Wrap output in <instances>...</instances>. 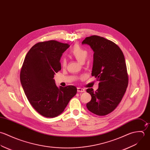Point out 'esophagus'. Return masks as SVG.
Here are the masks:
<instances>
[{"label": "esophagus", "mask_w": 150, "mask_h": 150, "mask_svg": "<svg viewBox=\"0 0 150 150\" xmlns=\"http://www.w3.org/2000/svg\"><path fill=\"white\" fill-rule=\"evenodd\" d=\"M77 91L79 92V93H84V92H85V90L84 88L78 87L77 88Z\"/></svg>", "instance_id": "esophagus-1"}]
</instances>
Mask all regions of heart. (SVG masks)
I'll return each mask as SVG.
<instances>
[{
  "mask_svg": "<svg viewBox=\"0 0 150 150\" xmlns=\"http://www.w3.org/2000/svg\"><path fill=\"white\" fill-rule=\"evenodd\" d=\"M70 55L75 58L80 63H84L87 59L89 55L88 51L80 47L78 44L74 45L70 51ZM61 65L63 67H66L67 61L65 59H62L61 60Z\"/></svg>",
  "mask_w": 150,
  "mask_h": 150,
  "instance_id": "1",
  "label": "heart"
}]
</instances>
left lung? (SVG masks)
<instances>
[{
  "instance_id": "obj_1",
  "label": "left lung",
  "mask_w": 150,
  "mask_h": 150,
  "mask_svg": "<svg viewBox=\"0 0 150 150\" xmlns=\"http://www.w3.org/2000/svg\"><path fill=\"white\" fill-rule=\"evenodd\" d=\"M82 44L94 52L92 76L99 81L98 89L88 88L91 100L87 103L92 113L106 115L117 106L126 91L129 77L124 54L113 42L97 35L86 37Z\"/></svg>"
}]
</instances>
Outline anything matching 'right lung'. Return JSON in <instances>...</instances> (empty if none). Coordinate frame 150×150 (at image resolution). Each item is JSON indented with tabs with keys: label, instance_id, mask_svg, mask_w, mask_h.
Masks as SVG:
<instances>
[{
	"label": "right lung",
	"instance_id": "obj_1",
	"mask_svg": "<svg viewBox=\"0 0 150 150\" xmlns=\"http://www.w3.org/2000/svg\"><path fill=\"white\" fill-rule=\"evenodd\" d=\"M69 47L54 40L38 42L28 52L20 71V81L27 99L46 117L62 113L77 93L73 86L58 88L53 79L61 70L60 57Z\"/></svg>",
	"mask_w": 150,
	"mask_h": 150
}]
</instances>
